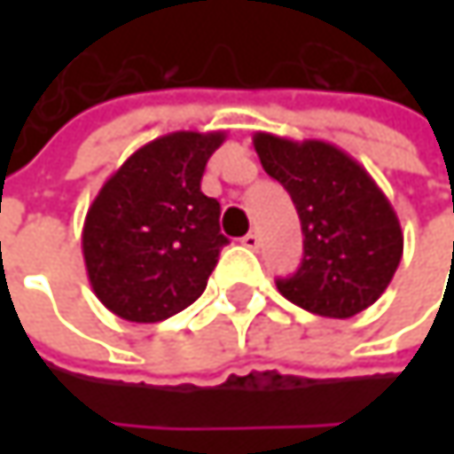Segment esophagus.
<instances>
[{
  "label": "esophagus",
  "instance_id": "34e87169",
  "mask_svg": "<svg viewBox=\"0 0 454 454\" xmlns=\"http://www.w3.org/2000/svg\"><path fill=\"white\" fill-rule=\"evenodd\" d=\"M241 244H244L247 249H257V247H260V236H257L254 231H249L247 236H241Z\"/></svg>",
  "mask_w": 454,
  "mask_h": 454
}]
</instances>
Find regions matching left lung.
<instances>
[{
  "label": "left lung",
  "mask_w": 454,
  "mask_h": 454,
  "mask_svg": "<svg viewBox=\"0 0 454 454\" xmlns=\"http://www.w3.org/2000/svg\"><path fill=\"white\" fill-rule=\"evenodd\" d=\"M252 144L265 173L289 192L305 236L302 265L292 278L276 281L278 292L323 317L371 308L403 260V228L387 194L357 160L328 141L260 131Z\"/></svg>",
  "instance_id": "8db88e82"
}]
</instances>
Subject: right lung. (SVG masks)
Instances as JSON below:
<instances>
[{
	"instance_id": "obj_1",
	"label": "right lung",
	"mask_w": 454,
	"mask_h": 454,
	"mask_svg": "<svg viewBox=\"0 0 454 454\" xmlns=\"http://www.w3.org/2000/svg\"><path fill=\"white\" fill-rule=\"evenodd\" d=\"M226 131H173L137 149L99 189L83 221V262L97 300L131 323L186 310L228 239L202 173Z\"/></svg>"
}]
</instances>
